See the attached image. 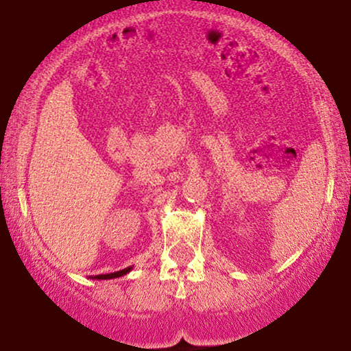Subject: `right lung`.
Listing matches in <instances>:
<instances>
[{"label":"right lung","instance_id":"1","mask_svg":"<svg viewBox=\"0 0 351 351\" xmlns=\"http://www.w3.org/2000/svg\"><path fill=\"white\" fill-rule=\"evenodd\" d=\"M132 271V265L127 269H122L119 272H112V274H100V276H92V279H97V280H107V279H117V277H122L125 274H128Z\"/></svg>","mask_w":351,"mask_h":351}]
</instances>
